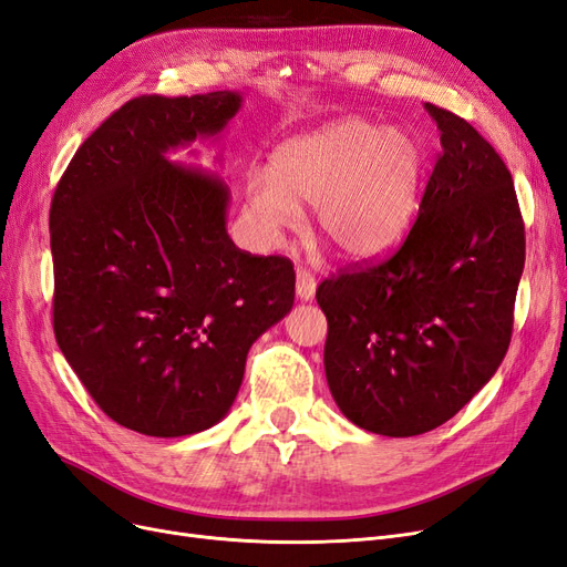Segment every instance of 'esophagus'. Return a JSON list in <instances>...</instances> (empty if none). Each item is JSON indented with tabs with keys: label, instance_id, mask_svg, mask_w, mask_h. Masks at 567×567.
<instances>
[{
	"label": "esophagus",
	"instance_id": "obj_1",
	"mask_svg": "<svg viewBox=\"0 0 567 567\" xmlns=\"http://www.w3.org/2000/svg\"><path fill=\"white\" fill-rule=\"evenodd\" d=\"M316 287H318V282L313 278V272L306 268H297V297L301 301H310L316 297Z\"/></svg>",
	"mask_w": 567,
	"mask_h": 567
}]
</instances>
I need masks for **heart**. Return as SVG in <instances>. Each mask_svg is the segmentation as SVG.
Returning a JSON list of instances; mask_svg holds the SVG:
<instances>
[{
  "instance_id": "heart-1",
  "label": "heart",
  "mask_w": 567,
  "mask_h": 567,
  "mask_svg": "<svg viewBox=\"0 0 567 567\" xmlns=\"http://www.w3.org/2000/svg\"><path fill=\"white\" fill-rule=\"evenodd\" d=\"M424 141L410 130L341 120L278 145L268 174L251 172L247 207L268 237L291 230L299 207H316L322 235L349 259H374L403 237L422 207Z\"/></svg>"
}]
</instances>
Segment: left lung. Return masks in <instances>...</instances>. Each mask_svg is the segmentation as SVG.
<instances>
[{"label":"left lung","mask_w":567,"mask_h":567,"mask_svg":"<svg viewBox=\"0 0 567 567\" xmlns=\"http://www.w3.org/2000/svg\"><path fill=\"white\" fill-rule=\"evenodd\" d=\"M426 111L443 153L403 245L316 291L332 398L355 426L391 437L445 424L497 372L525 266L504 159L464 117Z\"/></svg>","instance_id":"8db88e82"}]
</instances>
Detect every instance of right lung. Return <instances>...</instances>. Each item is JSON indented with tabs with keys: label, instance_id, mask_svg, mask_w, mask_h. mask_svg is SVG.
I'll list each match as a JSON object with an SVG mask.
<instances>
[{
	"label": "right lung",
	"instance_id": "obj_1",
	"mask_svg": "<svg viewBox=\"0 0 567 567\" xmlns=\"http://www.w3.org/2000/svg\"><path fill=\"white\" fill-rule=\"evenodd\" d=\"M240 105L237 91L126 101L51 199L53 334L96 405L143 435L221 422L251 343L295 303L291 261L228 237L224 181L164 157Z\"/></svg>",
	"mask_w": 567,
	"mask_h": 567
}]
</instances>
